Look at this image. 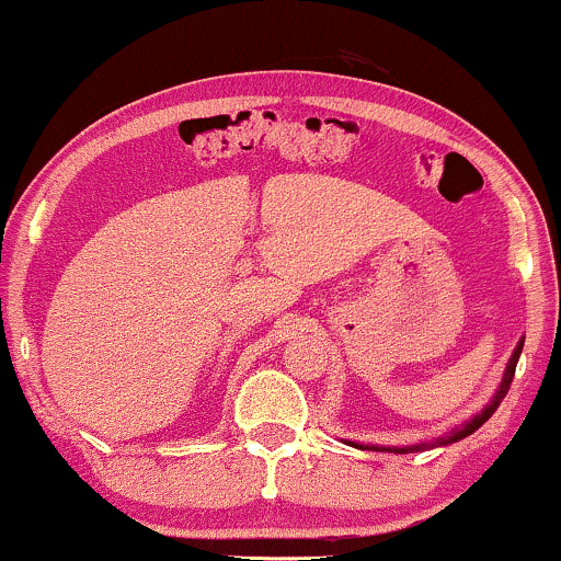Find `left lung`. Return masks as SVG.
Returning a JSON list of instances; mask_svg holds the SVG:
<instances>
[{
	"label": "left lung",
	"instance_id": "1",
	"mask_svg": "<svg viewBox=\"0 0 561 561\" xmlns=\"http://www.w3.org/2000/svg\"><path fill=\"white\" fill-rule=\"evenodd\" d=\"M523 345H525V340H519L517 347H514L512 358H508V364H506L504 379H501V385H499V390H495L493 401L488 403L485 409L480 411V414H474L472 420L461 424L459 430H450L446 437H435V440L414 443V446H403V448H398V446H364V443H353V440H351V446H356V448H375V450H390V454H416V450H430V448H437V446H448V443H456V440H461V437L472 435L474 430L482 427V424L491 420L493 411L499 409L501 401H504V396L508 392V385H512V379H514V369H517V362H519V353H523Z\"/></svg>",
	"mask_w": 561,
	"mask_h": 561
}]
</instances>
